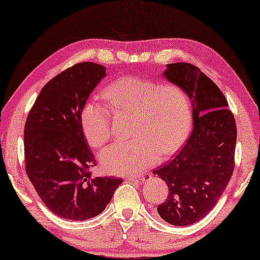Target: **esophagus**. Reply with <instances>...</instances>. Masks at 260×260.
Wrapping results in <instances>:
<instances>
[{"mask_svg": "<svg viewBox=\"0 0 260 260\" xmlns=\"http://www.w3.org/2000/svg\"><path fill=\"white\" fill-rule=\"evenodd\" d=\"M127 180L129 181H133V182H144L145 180V176H127Z\"/></svg>", "mask_w": 260, "mask_h": 260, "instance_id": "34e87169", "label": "esophagus"}]
</instances>
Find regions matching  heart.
<instances>
[{"mask_svg":"<svg viewBox=\"0 0 260 260\" xmlns=\"http://www.w3.org/2000/svg\"><path fill=\"white\" fill-rule=\"evenodd\" d=\"M105 95L116 111L135 113L133 136L106 148L101 161L106 172L135 175L154 165L159 155L176 152L191 127L189 95L175 84H158L137 77L113 81ZM110 109L99 102H88L81 112V125L88 144L101 148L111 136Z\"/></svg>","mask_w":260,"mask_h":260,"instance_id":"b5f03b06","label":"heart"}]
</instances>
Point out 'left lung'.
<instances>
[{
    "instance_id": "1",
    "label": "left lung",
    "mask_w": 260,
    "mask_h": 260,
    "mask_svg": "<svg viewBox=\"0 0 260 260\" xmlns=\"http://www.w3.org/2000/svg\"><path fill=\"white\" fill-rule=\"evenodd\" d=\"M189 95L193 131L168 163L154 169L168 186L157 213L170 225L188 226L212 211L234 170L237 125L227 101L213 80L197 66L168 63L163 73Z\"/></svg>"
}]
</instances>
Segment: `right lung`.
<instances>
[{
  "instance_id": "obj_1",
  "label": "right lung",
  "mask_w": 260,
  "mask_h": 260,
  "mask_svg": "<svg viewBox=\"0 0 260 260\" xmlns=\"http://www.w3.org/2000/svg\"><path fill=\"white\" fill-rule=\"evenodd\" d=\"M106 67L79 62L42 87L24 125L28 179L48 209L62 219L84 221L104 211L118 177H93L97 165L81 125V112Z\"/></svg>"
}]
</instances>
